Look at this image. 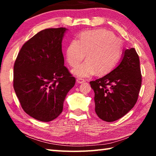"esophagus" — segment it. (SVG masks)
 Segmentation results:
<instances>
[{"mask_svg": "<svg viewBox=\"0 0 156 156\" xmlns=\"http://www.w3.org/2000/svg\"><path fill=\"white\" fill-rule=\"evenodd\" d=\"M84 82H85V80L83 78H77L76 79V83H78V84H80V83H83Z\"/></svg>", "mask_w": 156, "mask_h": 156, "instance_id": "esophagus-1", "label": "esophagus"}]
</instances>
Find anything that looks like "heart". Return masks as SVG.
Instances as JSON below:
<instances>
[{
    "mask_svg": "<svg viewBox=\"0 0 156 156\" xmlns=\"http://www.w3.org/2000/svg\"><path fill=\"white\" fill-rule=\"evenodd\" d=\"M122 44L112 31L99 29L80 34L79 40H72L66 49V59L71 67L80 64L87 54V60L72 71L79 78L104 76L112 72L122 56Z\"/></svg>",
    "mask_w": 156,
    "mask_h": 156,
    "instance_id": "heart-1",
    "label": "heart"
}]
</instances>
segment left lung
<instances>
[{
	"label": "left lung",
	"mask_w": 156,
	"mask_h": 156,
	"mask_svg": "<svg viewBox=\"0 0 156 156\" xmlns=\"http://www.w3.org/2000/svg\"><path fill=\"white\" fill-rule=\"evenodd\" d=\"M141 84L138 55L134 48L125 49L117 67L102 78L90 82L98 116L106 122L123 117L136 103Z\"/></svg>",
	"instance_id": "1"
}]
</instances>
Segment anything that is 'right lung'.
<instances>
[{
    "label": "right lung",
    "instance_id": "add662e5",
    "mask_svg": "<svg viewBox=\"0 0 156 156\" xmlns=\"http://www.w3.org/2000/svg\"><path fill=\"white\" fill-rule=\"evenodd\" d=\"M67 29L42 30L23 44L14 66V89L23 109L42 122L56 119L76 79L64 66L62 41Z\"/></svg>",
    "mask_w": 156,
    "mask_h": 156
}]
</instances>
